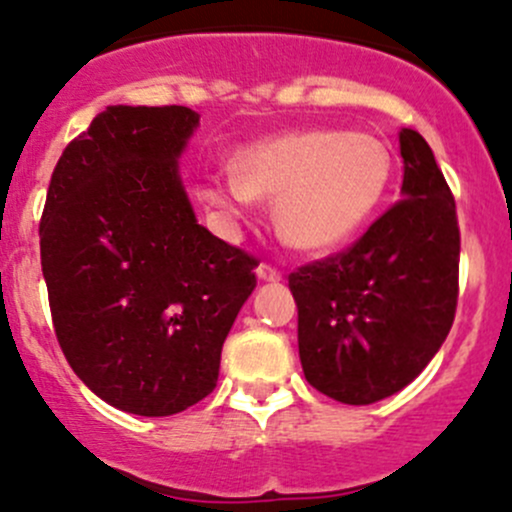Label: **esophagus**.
Masks as SVG:
<instances>
[{"label": "esophagus", "mask_w": 512, "mask_h": 512, "mask_svg": "<svg viewBox=\"0 0 512 512\" xmlns=\"http://www.w3.org/2000/svg\"><path fill=\"white\" fill-rule=\"evenodd\" d=\"M257 277H260L262 282H280L282 272L277 270V267H272L270 262H262V265L257 267Z\"/></svg>", "instance_id": "1"}]
</instances>
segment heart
Listing matches in <instances>:
<instances>
[{
  "label": "heart",
  "instance_id": "obj_1",
  "mask_svg": "<svg viewBox=\"0 0 512 512\" xmlns=\"http://www.w3.org/2000/svg\"><path fill=\"white\" fill-rule=\"evenodd\" d=\"M391 173L381 138L312 128L250 146L235 158V173L205 180L203 195L227 215H240L252 195L277 198L275 223L289 245L327 252L369 223Z\"/></svg>",
  "mask_w": 512,
  "mask_h": 512
}]
</instances>
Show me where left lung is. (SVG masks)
I'll return each instance as SVG.
<instances>
[{"label": "left lung", "mask_w": 512, "mask_h": 512, "mask_svg": "<svg viewBox=\"0 0 512 512\" xmlns=\"http://www.w3.org/2000/svg\"><path fill=\"white\" fill-rule=\"evenodd\" d=\"M404 198L347 250L289 275L304 376L329 399L366 406L416 379L458 304L456 200L421 133H399Z\"/></svg>", "instance_id": "8db88e82"}]
</instances>
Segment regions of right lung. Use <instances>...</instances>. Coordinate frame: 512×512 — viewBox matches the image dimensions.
I'll return each instance as SVG.
<instances>
[{
	"label": "right lung",
	"mask_w": 512,
	"mask_h": 512,
	"mask_svg": "<svg viewBox=\"0 0 512 512\" xmlns=\"http://www.w3.org/2000/svg\"><path fill=\"white\" fill-rule=\"evenodd\" d=\"M188 106H108L61 153L39 223L51 322L71 369L116 409L170 416L218 384L257 257L195 220L178 156Z\"/></svg>",
	"instance_id": "obj_1"
}]
</instances>
